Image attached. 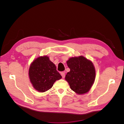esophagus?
I'll return each instance as SVG.
<instances>
[{
	"label": "esophagus",
	"instance_id": "esophagus-1",
	"mask_svg": "<svg viewBox=\"0 0 124 124\" xmlns=\"http://www.w3.org/2000/svg\"><path fill=\"white\" fill-rule=\"evenodd\" d=\"M61 74L62 75V78H65V73L63 72H61Z\"/></svg>",
	"mask_w": 124,
	"mask_h": 124
}]
</instances>
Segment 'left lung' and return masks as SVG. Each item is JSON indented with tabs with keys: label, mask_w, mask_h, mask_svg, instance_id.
Instances as JSON below:
<instances>
[{
	"label": "left lung",
	"mask_w": 124,
	"mask_h": 124,
	"mask_svg": "<svg viewBox=\"0 0 124 124\" xmlns=\"http://www.w3.org/2000/svg\"><path fill=\"white\" fill-rule=\"evenodd\" d=\"M70 71L65 80L70 88L78 95L87 93L94 83L96 70L93 63L83 56L70 57L67 61Z\"/></svg>",
	"instance_id": "left-lung-1"
}]
</instances>
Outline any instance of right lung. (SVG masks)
Masks as SVG:
<instances>
[{
    "mask_svg": "<svg viewBox=\"0 0 124 124\" xmlns=\"http://www.w3.org/2000/svg\"><path fill=\"white\" fill-rule=\"evenodd\" d=\"M28 76L33 87L40 93L48 91L56 81L62 78L47 56H39L33 60L29 66Z\"/></svg>",
    "mask_w": 124,
    "mask_h": 124,
    "instance_id": "obj_1",
    "label": "right lung"
}]
</instances>
